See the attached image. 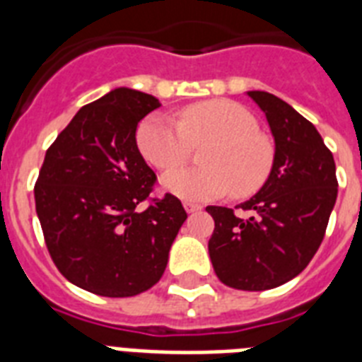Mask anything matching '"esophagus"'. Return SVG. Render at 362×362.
Wrapping results in <instances>:
<instances>
[{
    "instance_id": "1",
    "label": "esophagus",
    "mask_w": 362,
    "mask_h": 362,
    "mask_svg": "<svg viewBox=\"0 0 362 362\" xmlns=\"http://www.w3.org/2000/svg\"><path fill=\"white\" fill-rule=\"evenodd\" d=\"M184 209H186L187 214H195V212H201L203 210V206L201 204H195V203H184Z\"/></svg>"
}]
</instances>
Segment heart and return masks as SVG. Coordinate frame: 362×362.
<instances>
[{
    "label": "heart",
    "mask_w": 362,
    "mask_h": 362,
    "mask_svg": "<svg viewBox=\"0 0 362 362\" xmlns=\"http://www.w3.org/2000/svg\"><path fill=\"white\" fill-rule=\"evenodd\" d=\"M257 129L255 116L242 105L214 99L184 109L180 122L165 115L144 118L136 146L148 163L165 170L186 161L193 144H209L201 153L204 167L170 170L161 187L186 201H209L229 189L247 197L263 187L274 163V148Z\"/></svg>",
    "instance_id": "b5f03b06"
}]
</instances>
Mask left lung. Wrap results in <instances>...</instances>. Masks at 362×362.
I'll return each instance as SVG.
<instances>
[{
	"label": "left lung",
	"instance_id": "obj_1",
	"mask_svg": "<svg viewBox=\"0 0 362 362\" xmlns=\"http://www.w3.org/2000/svg\"><path fill=\"white\" fill-rule=\"evenodd\" d=\"M263 110L274 139V163L263 187L240 203L206 206L214 218L209 253L216 276L242 291L293 280L317 252L338 195L337 165L314 125L269 92H246Z\"/></svg>",
	"mask_w": 362,
	"mask_h": 362
}]
</instances>
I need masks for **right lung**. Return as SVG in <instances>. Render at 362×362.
I'll use <instances>...</instances> for the list:
<instances>
[{
  "mask_svg": "<svg viewBox=\"0 0 362 362\" xmlns=\"http://www.w3.org/2000/svg\"><path fill=\"white\" fill-rule=\"evenodd\" d=\"M159 99L115 88L84 105L47 150L35 210L50 257L75 286L133 297L156 286L187 214L167 193L146 210L153 170L136 148L139 122Z\"/></svg>",
  "mask_w": 362,
  "mask_h": 362,
  "instance_id": "add662e5",
  "label": "right lung"
}]
</instances>
